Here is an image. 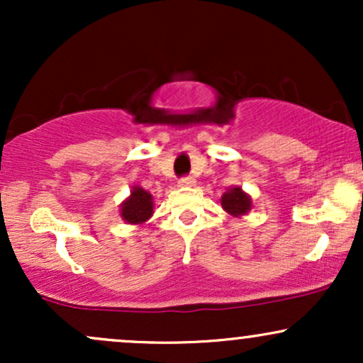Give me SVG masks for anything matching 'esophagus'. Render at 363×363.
<instances>
[{
  "label": "esophagus",
  "instance_id": "34e87169",
  "mask_svg": "<svg viewBox=\"0 0 363 363\" xmlns=\"http://www.w3.org/2000/svg\"><path fill=\"white\" fill-rule=\"evenodd\" d=\"M179 186H182V187H189V186H194V179L191 177V176L181 177V179H179Z\"/></svg>",
  "mask_w": 363,
  "mask_h": 363
}]
</instances>
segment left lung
Instances as JSON below:
<instances>
[{"label":"left lung","instance_id":"1","mask_svg":"<svg viewBox=\"0 0 363 363\" xmlns=\"http://www.w3.org/2000/svg\"><path fill=\"white\" fill-rule=\"evenodd\" d=\"M222 208L232 216H242L247 215L252 208V199L251 196L245 194L242 187H230L227 189V193L222 196Z\"/></svg>","mask_w":363,"mask_h":363}]
</instances>
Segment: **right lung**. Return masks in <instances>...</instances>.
<instances>
[{"label":"right lung","instance_id":"1","mask_svg":"<svg viewBox=\"0 0 363 363\" xmlns=\"http://www.w3.org/2000/svg\"><path fill=\"white\" fill-rule=\"evenodd\" d=\"M153 215V196L143 187L135 186L128 199L121 205V216L124 222L131 225L145 223Z\"/></svg>","mask_w":363,"mask_h":363}]
</instances>
